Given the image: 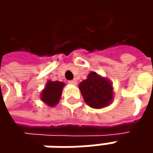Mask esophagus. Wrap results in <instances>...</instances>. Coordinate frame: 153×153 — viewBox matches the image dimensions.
<instances>
[{
	"instance_id": "esophagus-1",
	"label": "esophagus",
	"mask_w": 153,
	"mask_h": 153,
	"mask_svg": "<svg viewBox=\"0 0 153 153\" xmlns=\"http://www.w3.org/2000/svg\"><path fill=\"white\" fill-rule=\"evenodd\" d=\"M68 82H69V84H71V85H76V83H77V82H76V80H71V81H69Z\"/></svg>"
}]
</instances>
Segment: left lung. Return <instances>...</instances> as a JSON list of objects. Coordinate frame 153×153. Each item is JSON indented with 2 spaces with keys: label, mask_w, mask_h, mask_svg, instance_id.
<instances>
[{
  "label": "left lung",
  "mask_w": 153,
  "mask_h": 153,
  "mask_svg": "<svg viewBox=\"0 0 153 153\" xmlns=\"http://www.w3.org/2000/svg\"><path fill=\"white\" fill-rule=\"evenodd\" d=\"M79 89L85 103L91 108L102 109L108 106L114 99V88L110 80L91 71L87 79L79 83Z\"/></svg>",
  "instance_id": "8db88e82"
}]
</instances>
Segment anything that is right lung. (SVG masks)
Segmentation results:
<instances>
[{
	"label": "right lung",
	"instance_id": "add662e5",
	"mask_svg": "<svg viewBox=\"0 0 153 153\" xmlns=\"http://www.w3.org/2000/svg\"><path fill=\"white\" fill-rule=\"evenodd\" d=\"M65 86V84L63 82L48 80L44 88L41 92V100L49 107H54L60 100L62 91Z\"/></svg>",
	"mask_w": 153,
	"mask_h": 153
}]
</instances>
